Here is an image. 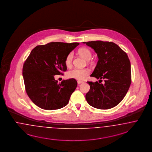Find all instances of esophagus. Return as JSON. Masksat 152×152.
Listing matches in <instances>:
<instances>
[{
	"instance_id": "1",
	"label": "esophagus",
	"mask_w": 152,
	"mask_h": 152,
	"mask_svg": "<svg viewBox=\"0 0 152 152\" xmlns=\"http://www.w3.org/2000/svg\"><path fill=\"white\" fill-rule=\"evenodd\" d=\"M77 83H78L79 84H80L83 83V81H77Z\"/></svg>"
}]
</instances>
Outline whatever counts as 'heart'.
I'll use <instances>...</instances> for the list:
<instances>
[{
    "label": "heart",
    "mask_w": 152,
    "mask_h": 152,
    "mask_svg": "<svg viewBox=\"0 0 152 152\" xmlns=\"http://www.w3.org/2000/svg\"><path fill=\"white\" fill-rule=\"evenodd\" d=\"M79 54L84 58L87 61L91 59V50L86 48H81L78 50ZM73 54L72 52H70L67 54L64 63L67 67H70L72 66L73 61ZM90 73V71L88 68H74L73 69L67 72V77L69 79H74L78 80H83L88 76Z\"/></svg>",
    "instance_id": "heart-1"
}]
</instances>
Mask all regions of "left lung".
<instances>
[{
	"label": "left lung",
	"instance_id": "obj_1",
	"mask_svg": "<svg viewBox=\"0 0 152 152\" xmlns=\"http://www.w3.org/2000/svg\"><path fill=\"white\" fill-rule=\"evenodd\" d=\"M84 43L94 49L98 57L97 64L91 76L99 80L104 79L103 85L98 81H87L90 90L86 94V99L97 109L113 108L123 100L131 83V63L127 54L112 42Z\"/></svg>",
	"mask_w": 152,
	"mask_h": 152
}]
</instances>
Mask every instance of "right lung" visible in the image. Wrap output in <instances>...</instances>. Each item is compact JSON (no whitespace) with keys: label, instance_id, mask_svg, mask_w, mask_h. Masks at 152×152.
<instances>
[{"label":"right lung","instance_id":"1","mask_svg":"<svg viewBox=\"0 0 152 152\" xmlns=\"http://www.w3.org/2000/svg\"><path fill=\"white\" fill-rule=\"evenodd\" d=\"M77 42L48 43L38 45L25 61L23 75L25 91L31 101L45 110H56L67 105L77 87L74 79L63 80L60 84L55 75L67 71L64 61Z\"/></svg>","mask_w":152,"mask_h":152}]
</instances>
